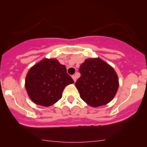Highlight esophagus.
Returning <instances> with one entry per match:
<instances>
[{
  "instance_id": "34e87169",
  "label": "esophagus",
  "mask_w": 147,
  "mask_h": 147,
  "mask_svg": "<svg viewBox=\"0 0 147 147\" xmlns=\"http://www.w3.org/2000/svg\"><path fill=\"white\" fill-rule=\"evenodd\" d=\"M72 79H73L74 82H76V81H77V77H76L75 75H72Z\"/></svg>"
}]
</instances>
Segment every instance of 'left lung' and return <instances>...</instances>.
<instances>
[{
	"label": "left lung",
	"instance_id": "8db88e82",
	"mask_svg": "<svg viewBox=\"0 0 147 147\" xmlns=\"http://www.w3.org/2000/svg\"><path fill=\"white\" fill-rule=\"evenodd\" d=\"M81 77L75 86L80 97L92 107H99L114 98L119 88V79L112 66L100 58H89L79 69Z\"/></svg>",
	"mask_w": 147,
	"mask_h": 147
}]
</instances>
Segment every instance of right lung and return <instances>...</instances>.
Returning a JSON list of instances; mask_svg holds the SVG:
<instances>
[{
	"mask_svg": "<svg viewBox=\"0 0 147 147\" xmlns=\"http://www.w3.org/2000/svg\"><path fill=\"white\" fill-rule=\"evenodd\" d=\"M73 83L65 65L56 59L45 58L30 69L25 86L34 104L48 107L58 102L65 87Z\"/></svg>",
	"mask_w": 147,
	"mask_h": 147,
	"instance_id": "add662e5",
	"label": "right lung"
}]
</instances>
